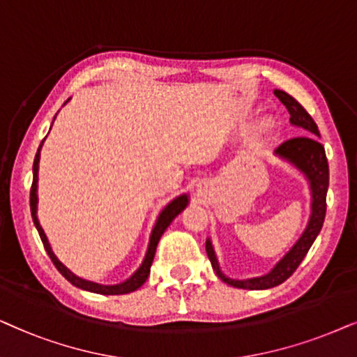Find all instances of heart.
<instances>
[{
    "label": "heart",
    "mask_w": 357,
    "mask_h": 357,
    "mask_svg": "<svg viewBox=\"0 0 357 357\" xmlns=\"http://www.w3.org/2000/svg\"><path fill=\"white\" fill-rule=\"evenodd\" d=\"M273 127H274L273 121H266V122H264V130H266V132H268V130H273Z\"/></svg>",
    "instance_id": "1"
}]
</instances>
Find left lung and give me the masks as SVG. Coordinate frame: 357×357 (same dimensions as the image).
I'll use <instances>...</instances> for the list:
<instances>
[{"mask_svg": "<svg viewBox=\"0 0 357 357\" xmlns=\"http://www.w3.org/2000/svg\"><path fill=\"white\" fill-rule=\"evenodd\" d=\"M274 94L287 107L289 114H291L292 126L298 127L303 134L302 137H296V139L284 142L281 146H278L274 150V155L282 161H286V163L292 165L307 179L308 189H310V217H308L305 230L302 231L298 240L292 245V248L274 264V268L268 274L258 275V278H228L222 271L220 263H218L212 240H206L207 256L211 259L212 268L218 278L225 284H228V286L248 289V291H264V289L275 287L284 281H287L294 274V271L298 268V264L302 263V259L305 258L313 241H315L318 234H320L326 213V192L328 183H330V171H328L325 149L315 139V137H320L317 123L313 122L310 114L291 94L284 93L281 89H274Z\"/></svg>", "mask_w": 357, "mask_h": 357, "instance_id": "left-lung-1", "label": "left lung"}]
</instances>
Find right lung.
Listing matches in <instances>:
<instances>
[{
	"label": "right lung",
	"mask_w": 357,
	"mask_h": 357,
	"mask_svg": "<svg viewBox=\"0 0 357 357\" xmlns=\"http://www.w3.org/2000/svg\"><path fill=\"white\" fill-rule=\"evenodd\" d=\"M55 117H54V121H55ZM44 142H45V139L42 140V144L39 145V150H37L36 158H34V166H32V174H34V178H32V188H31V213H32V220H34L37 231H39V235H40L42 243H44L47 255L50 256V259L54 261L55 268L60 271L61 275H63L66 281H70L75 287L83 289V291L102 294V296H122V294H129V292L137 291V289L144 286V282L149 279L151 263H153V258H155L156 245H158L161 235L165 234V230L169 227V223L173 222L174 218L188 207L189 194L184 192V194H181V196L174 197L173 201L166 204V206L163 207V211L158 213L155 225H153V228H151L149 248H146L145 258H144V261H142V264L139 266V269H137L135 273L130 275V278H127L126 281H122L119 284H99L94 281H88V279H83V278H79V275H76L73 271L66 268V266L61 263L59 258H56V255L54 253V250H52V246L49 243V238H47L44 228H42V225H40L39 217H37V204H39V196H37V181H39V161H40V150H42V145H44Z\"/></svg>",
	"instance_id": "add662e5"
}]
</instances>
